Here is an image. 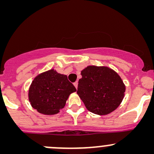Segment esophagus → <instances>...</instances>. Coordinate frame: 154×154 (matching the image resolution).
<instances>
[{
    "instance_id": "34e87169",
    "label": "esophagus",
    "mask_w": 154,
    "mask_h": 154,
    "mask_svg": "<svg viewBox=\"0 0 154 154\" xmlns=\"http://www.w3.org/2000/svg\"><path fill=\"white\" fill-rule=\"evenodd\" d=\"M74 85H75V87L76 88V89H77V85H78V82H77V81H76L75 82H74Z\"/></svg>"
}]
</instances>
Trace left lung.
Here are the masks:
<instances>
[{"instance_id":"8db88e82","label":"left lung","mask_w":154,"mask_h":154,"mask_svg":"<svg viewBox=\"0 0 154 154\" xmlns=\"http://www.w3.org/2000/svg\"><path fill=\"white\" fill-rule=\"evenodd\" d=\"M81 75L77 93L88 111L106 115L120 105L125 85L116 72L106 66H88Z\"/></svg>"}]
</instances>
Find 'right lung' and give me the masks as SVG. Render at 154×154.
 I'll return each instance as SVG.
<instances>
[{
	"label": "right lung",
	"instance_id": "obj_1",
	"mask_svg": "<svg viewBox=\"0 0 154 154\" xmlns=\"http://www.w3.org/2000/svg\"><path fill=\"white\" fill-rule=\"evenodd\" d=\"M77 90L67 76L51 69L37 76L29 90L33 109L45 115H53L64 107L69 95Z\"/></svg>",
	"mask_w": 154,
	"mask_h": 154
}]
</instances>
